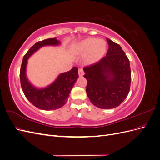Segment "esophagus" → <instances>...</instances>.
Here are the masks:
<instances>
[{
    "mask_svg": "<svg viewBox=\"0 0 160 160\" xmlns=\"http://www.w3.org/2000/svg\"><path fill=\"white\" fill-rule=\"evenodd\" d=\"M78 72H79V75L80 77L83 76V75H84V71H83V69H82V68H80V69H79Z\"/></svg>",
    "mask_w": 160,
    "mask_h": 160,
    "instance_id": "1",
    "label": "esophagus"
}]
</instances>
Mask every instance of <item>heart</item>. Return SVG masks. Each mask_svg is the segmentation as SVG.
Segmentation results:
<instances>
[{
	"instance_id": "b5f03b06",
	"label": "heart",
	"mask_w": 160,
	"mask_h": 160,
	"mask_svg": "<svg viewBox=\"0 0 160 160\" xmlns=\"http://www.w3.org/2000/svg\"><path fill=\"white\" fill-rule=\"evenodd\" d=\"M80 49L83 52H88L87 59L89 62L98 61L106 51V43L103 40L88 38L81 42Z\"/></svg>"
}]
</instances>
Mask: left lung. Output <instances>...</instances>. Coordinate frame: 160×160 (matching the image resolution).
Instances as JSON below:
<instances>
[{
  "instance_id": "8db88e82",
  "label": "left lung",
  "mask_w": 160,
  "mask_h": 160,
  "mask_svg": "<svg viewBox=\"0 0 160 160\" xmlns=\"http://www.w3.org/2000/svg\"><path fill=\"white\" fill-rule=\"evenodd\" d=\"M106 56L83 68L86 92L92 104L101 109L118 107L129 92L132 73L129 61L117 43L107 38Z\"/></svg>"
}]
</instances>
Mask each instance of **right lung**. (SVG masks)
I'll return each mask as SVG.
<instances>
[{"instance_id": "obj_1", "label": "right lung", "mask_w": 160, "mask_h": 160, "mask_svg": "<svg viewBox=\"0 0 160 160\" xmlns=\"http://www.w3.org/2000/svg\"><path fill=\"white\" fill-rule=\"evenodd\" d=\"M60 42L56 38H48L36 42L23 57L20 70L21 85L24 94L35 107L43 110L59 109L67 101L74 83L79 77L78 68L74 67L69 71L61 73L54 83L44 89H37L28 81L25 71L27 59L40 47L45 45H57Z\"/></svg>"}]
</instances>
